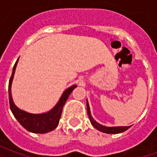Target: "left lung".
Segmentation results:
<instances>
[{"mask_svg":"<svg viewBox=\"0 0 157 157\" xmlns=\"http://www.w3.org/2000/svg\"><path fill=\"white\" fill-rule=\"evenodd\" d=\"M86 109H87V114H88L89 119L91 121L92 125L94 128H97L98 130L102 132V133H106V134H119V133H122V132L127 130L128 128H130V126H118V127H106V126H103V125L98 124L96 120H94V118L92 117L88 101H86Z\"/></svg>","mask_w":157,"mask_h":157,"instance_id":"8db88e82","label":"left lung"}]
</instances>
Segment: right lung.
Masks as SVG:
<instances>
[{"label":"right lung","instance_id":"add662e5","mask_svg":"<svg viewBox=\"0 0 157 157\" xmlns=\"http://www.w3.org/2000/svg\"><path fill=\"white\" fill-rule=\"evenodd\" d=\"M17 61H18V59L12 69V74L9 81L8 86L9 103H10V109L12 110L13 115L20 123V124L29 132L36 133V134H44V133H48V132L54 130L58 126L63 107L65 105L66 100L68 99L69 96L71 93L72 91L76 87V86L73 85L66 89L65 92H63L57 104L50 111L44 113H40V114H34V113H29L25 112L23 110L19 109L14 104L13 100H12V91H11L12 82Z\"/></svg>","mask_w":157,"mask_h":157}]
</instances>
